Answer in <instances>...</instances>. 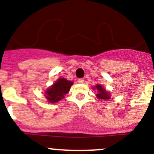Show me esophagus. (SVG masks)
<instances>
[{
  "mask_svg": "<svg viewBox=\"0 0 154 154\" xmlns=\"http://www.w3.org/2000/svg\"><path fill=\"white\" fill-rule=\"evenodd\" d=\"M77 82H78V83H80V84H82L84 82V80H83V79H82V78L78 79V80H77Z\"/></svg>",
  "mask_w": 154,
  "mask_h": 154,
  "instance_id": "1",
  "label": "esophagus"
}]
</instances>
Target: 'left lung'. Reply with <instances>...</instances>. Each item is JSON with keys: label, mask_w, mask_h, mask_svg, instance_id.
Masks as SVG:
<instances>
[{"label": "left lung", "mask_w": 154, "mask_h": 154, "mask_svg": "<svg viewBox=\"0 0 154 154\" xmlns=\"http://www.w3.org/2000/svg\"><path fill=\"white\" fill-rule=\"evenodd\" d=\"M96 89L98 91V94H96L98 99H100L101 100H108L110 99V94L108 91L105 90V88L102 87L101 85H96L95 88H93V89Z\"/></svg>", "instance_id": "8db88e82"}]
</instances>
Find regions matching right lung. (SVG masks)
I'll use <instances>...</instances> for the list:
<instances>
[{"instance_id": "add662e5", "label": "right lung", "mask_w": 154, "mask_h": 154, "mask_svg": "<svg viewBox=\"0 0 154 154\" xmlns=\"http://www.w3.org/2000/svg\"><path fill=\"white\" fill-rule=\"evenodd\" d=\"M73 82L65 78L58 79L51 87L45 91V97L49 103H56L63 99L64 96L69 93Z\"/></svg>"}]
</instances>
